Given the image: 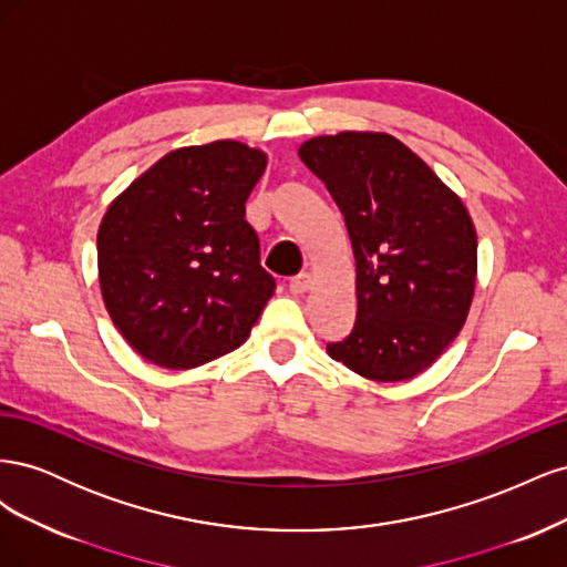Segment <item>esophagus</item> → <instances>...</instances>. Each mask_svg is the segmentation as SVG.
I'll return each instance as SVG.
<instances>
[{
  "label": "esophagus",
  "mask_w": 567,
  "mask_h": 567,
  "mask_svg": "<svg viewBox=\"0 0 567 567\" xmlns=\"http://www.w3.org/2000/svg\"><path fill=\"white\" fill-rule=\"evenodd\" d=\"M310 284H312L310 274L300 271V274H296V277H290L288 290H290V293H293V296H300V293H305V290H310Z\"/></svg>",
  "instance_id": "1"
}]
</instances>
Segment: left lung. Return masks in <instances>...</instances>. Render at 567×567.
Returning <instances> with one entry per match:
<instances>
[{"label": "left lung", "mask_w": 567, "mask_h": 567, "mask_svg": "<svg viewBox=\"0 0 567 567\" xmlns=\"http://www.w3.org/2000/svg\"><path fill=\"white\" fill-rule=\"evenodd\" d=\"M298 153L346 217L357 265L354 326L326 352L371 381L414 379L468 315L477 269L468 210L390 134L317 136Z\"/></svg>", "instance_id": "8db88e82"}]
</instances>
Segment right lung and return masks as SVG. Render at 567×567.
I'll return each instance as SVG.
<instances>
[{
	"label": "right lung",
	"instance_id": "obj_1",
	"mask_svg": "<svg viewBox=\"0 0 567 567\" xmlns=\"http://www.w3.org/2000/svg\"><path fill=\"white\" fill-rule=\"evenodd\" d=\"M265 153L213 142L167 153L120 194L96 236L106 310L148 362L194 369L246 342L274 296L246 200Z\"/></svg>",
	"mask_w": 567,
	"mask_h": 567
}]
</instances>
